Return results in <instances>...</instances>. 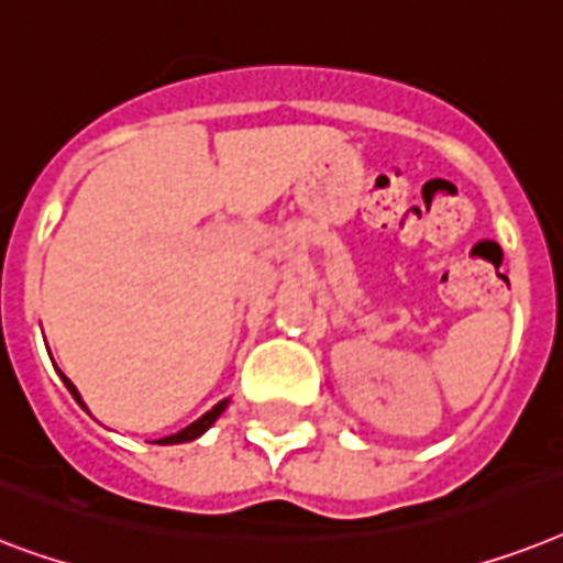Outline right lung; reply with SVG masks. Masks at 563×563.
<instances>
[{"label":"right lung","mask_w":563,"mask_h":563,"mask_svg":"<svg viewBox=\"0 0 563 563\" xmlns=\"http://www.w3.org/2000/svg\"><path fill=\"white\" fill-rule=\"evenodd\" d=\"M60 377H63V384H66V389H69V393H71V398H75V401H78L80 407L87 409V404H84V398H80V393H78V389H75V384H71V380H69V377H66V375H60ZM227 407H229V398H223V401L214 404V407H211L209 412H206V416H200V418H197V421H191V424H188V427H183V430H177V433L165 435V439H159V442H156V444L195 442V439H200V435H203L206 430H209V427L214 424V421H218L220 412H223V409H227Z\"/></svg>","instance_id":"right-lung-1"}]
</instances>
